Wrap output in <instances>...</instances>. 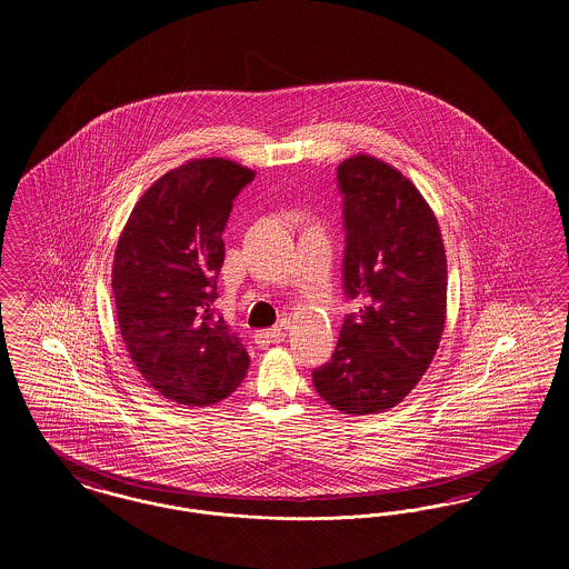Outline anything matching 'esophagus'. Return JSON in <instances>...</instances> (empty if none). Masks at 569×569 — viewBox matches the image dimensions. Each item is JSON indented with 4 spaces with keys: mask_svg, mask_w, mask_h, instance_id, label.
<instances>
[{
    "mask_svg": "<svg viewBox=\"0 0 569 569\" xmlns=\"http://www.w3.org/2000/svg\"><path fill=\"white\" fill-rule=\"evenodd\" d=\"M281 339H283L281 326H272V328H267V330H258V332L253 335V341H256L258 348H267V346L277 343V341H281Z\"/></svg>",
    "mask_w": 569,
    "mask_h": 569,
    "instance_id": "esophagus-1",
    "label": "esophagus"
}]
</instances>
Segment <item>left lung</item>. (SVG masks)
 <instances>
[{
    "label": "left lung",
    "mask_w": 569,
    "mask_h": 569,
    "mask_svg": "<svg viewBox=\"0 0 569 569\" xmlns=\"http://www.w3.org/2000/svg\"><path fill=\"white\" fill-rule=\"evenodd\" d=\"M343 292L358 302L313 386L343 413L401 403L433 360L443 325L448 264L431 207L397 168L371 156L339 163Z\"/></svg>",
    "instance_id": "obj_1"
}]
</instances>
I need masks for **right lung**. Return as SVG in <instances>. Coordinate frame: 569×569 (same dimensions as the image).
<instances>
[{"label": "right lung", "mask_w": 569, "mask_h": 569, "mask_svg": "<svg viewBox=\"0 0 569 569\" xmlns=\"http://www.w3.org/2000/svg\"><path fill=\"white\" fill-rule=\"evenodd\" d=\"M256 172L191 160L136 202L112 260L117 322L144 381L179 406H213L243 381L249 353L217 313L223 230Z\"/></svg>", "instance_id": "add662e5"}]
</instances>
